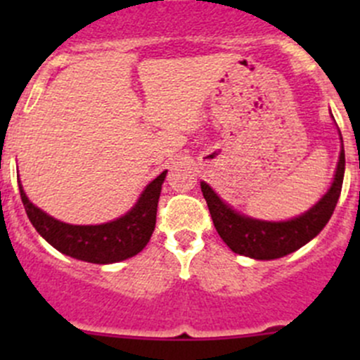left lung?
<instances>
[{"label": "left lung", "mask_w": 360, "mask_h": 360, "mask_svg": "<svg viewBox=\"0 0 360 360\" xmlns=\"http://www.w3.org/2000/svg\"><path fill=\"white\" fill-rule=\"evenodd\" d=\"M340 132V130H338ZM341 150L338 158L336 172L329 190L310 209L300 216L285 221H264L245 216L235 210L230 203L221 200L219 195L202 181L200 188L210 217L217 233L235 254L252 257V259L270 261L284 257L317 237L322 228L331 219L340 198L345 176L343 137L340 134Z\"/></svg>", "instance_id": "8db88e82"}]
</instances>
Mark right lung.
<instances>
[{
    "label": "right lung",
    "mask_w": 360,
    "mask_h": 360,
    "mask_svg": "<svg viewBox=\"0 0 360 360\" xmlns=\"http://www.w3.org/2000/svg\"><path fill=\"white\" fill-rule=\"evenodd\" d=\"M167 170L146 184L132 209L103 224H69L49 216L25 195L19 181L20 198L29 221L52 248L75 259L96 264L120 263L146 248L157 223V207Z\"/></svg>",
    "instance_id": "right-lung-1"
}]
</instances>
